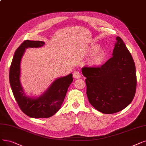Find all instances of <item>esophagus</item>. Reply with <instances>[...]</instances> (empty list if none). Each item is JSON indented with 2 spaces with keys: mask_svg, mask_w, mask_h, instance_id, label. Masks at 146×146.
<instances>
[{
  "mask_svg": "<svg viewBox=\"0 0 146 146\" xmlns=\"http://www.w3.org/2000/svg\"><path fill=\"white\" fill-rule=\"evenodd\" d=\"M73 77L75 78L78 79L81 77V74L78 71H74V72L73 73Z\"/></svg>",
  "mask_w": 146,
  "mask_h": 146,
  "instance_id": "esophagus-1",
  "label": "esophagus"
}]
</instances>
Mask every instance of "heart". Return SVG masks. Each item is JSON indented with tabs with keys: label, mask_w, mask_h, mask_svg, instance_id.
Instances as JSON below:
<instances>
[{
	"label": "heart",
	"mask_w": 146,
	"mask_h": 146,
	"mask_svg": "<svg viewBox=\"0 0 146 146\" xmlns=\"http://www.w3.org/2000/svg\"><path fill=\"white\" fill-rule=\"evenodd\" d=\"M100 50V47L96 45H92L89 48V53L91 54H95L92 58L91 62L93 65L96 66L102 65L106 60V54L103 51L98 52Z\"/></svg>",
	"instance_id": "b5f03b06"
}]
</instances>
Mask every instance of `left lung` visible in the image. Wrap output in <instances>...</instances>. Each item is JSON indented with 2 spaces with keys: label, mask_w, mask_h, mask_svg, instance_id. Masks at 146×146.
<instances>
[{
  "label": "left lung",
  "mask_w": 146,
  "mask_h": 146,
  "mask_svg": "<svg viewBox=\"0 0 146 146\" xmlns=\"http://www.w3.org/2000/svg\"><path fill=\"white\" fill-rule=\"evenodd\" d=\"M113 57L101 67H83L86 94L89 102L99 111L113 114L125 108L135 94V63L119 36L116 37Z\"/></svg>",
  "instance_id": "left-lung-1"
}]
</instances>
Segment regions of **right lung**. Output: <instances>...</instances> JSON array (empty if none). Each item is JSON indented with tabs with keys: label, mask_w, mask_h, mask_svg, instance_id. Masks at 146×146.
Returning <instances> with one entry per match:
<instances>
[{
	"label": "right lung",
	"mask_w": 146,
	"mask_h": 146,
	"mask_svg": "<svg viewBox=\"0 0 146 146\" xmlns=\"http://www.w3.org/2000/svg\"><path fill=\"white\" fill-rule=\"evenodd\" d=\"M45 42L26 40L15 52L9 69V83L15 100L22 111L32 118H48L55 114L65 100L68 89L73 81L72 74L56 79L38 97L27 96L20 82L22 57L28 48L41 47Z\"/></svg>",
	"instance_id": "right-lung-1"
}]
</instances>
